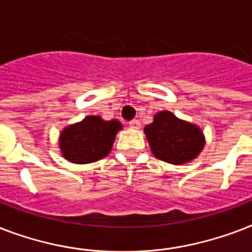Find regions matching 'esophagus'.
<instances>
[{
	"label": "esophagus",
	"mask_w": 252,
	"mask_h": 252,
	"mask_svg": "<svg viewBox=\"0 0 252 252\" xmlns=\"http://www.w3.org/2000/svg\"><path fill=\"white\" fill-rule=\"evenodd\" d=\"M128 126H129V128H132V129H138V128L141 126V124H140V120L133 119V120H130V122L128 123Z\"/></svg>",
	"instance_id": "34e87169"
}]
</instances>
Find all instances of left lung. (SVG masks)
I'll list each match as a JSON object with an SVG mask.
<instances>
[{
	"mask_svg": "<svg viewBox=\"0 0 252 252\" xmlns=\"http://www.w3.org/2000/svg\"><path fill=\"white\" fill-rule=\"evenodd\" d=\"M152 153L162 161L182 165L195 159L205 145L199 126L178 119L170 111L154 115L153 123L144 128Z\"/></svg>",
	"mask_w": 252,
	"mask_h": 252,
	"instance_id": "obj_1",
	"label": "left lung"
}]
</instances>
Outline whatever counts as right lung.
I'll use <instances>...</instances> for the list:
<instances>
[{
	"instance_id": "add662e5",
	"label": "right lung",
	"mask_w": 252,
	"mask_h": 252,
	"mask_svg": "<svg viewBox=\"0 0 252 252\" xmlns=\"http://www.w3.org/2000/svg\"><path fill=\"white\" fill-rule=\"evenodd\" d=\"M122 128L118 120L106 122L100 116H86L82 122L68 126L61 132V154L65 159L78 165L99 161L110 153L116 133Z\"/></svg>"
}]
</instances>
